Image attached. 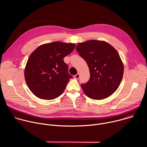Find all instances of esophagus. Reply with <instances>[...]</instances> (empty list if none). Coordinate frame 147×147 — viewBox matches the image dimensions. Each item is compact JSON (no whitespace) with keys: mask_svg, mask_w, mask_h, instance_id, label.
<instances>
[{"mask_svg":"<svg viewBox=\"0 0 147 147\" xmlns=\"http://www.w3.org/2000/svg\"><path fill=\"white\" fill-rule=\"evenodd\" d=\"M80 73H77L76 75L74 76V77H75V78H76V79H78V78H80Z\"/></svg>","mask_w":147,"mask_h":147,"instance_id":"esophagus-1","label":"esophagus"}]
</instances>
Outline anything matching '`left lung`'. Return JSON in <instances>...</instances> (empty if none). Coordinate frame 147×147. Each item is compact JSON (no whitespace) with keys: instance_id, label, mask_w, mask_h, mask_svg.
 Wrapping results in <instances>:
<instances>
[{"instance_id":"obj_1","label":"left lung","mask_w":147,"mask_h":147,"mask_svg":"<svg viewBox=\"0 0 147 147\" xmlns=\"http://www.w3.org/2000/svg\"><path fill=\"white\" fill-rule=\"evenodd\" d=\"M90 69L89 81L81 84L84 93L93 99H103L111 95L120 86L124 67L117 51L106 42L90 40L76 46Z\"/></svg>"}]
</instances>
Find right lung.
Instances as JSON below:
<instances>
[{
    "label": "right lung",
    "instance_id": "1",
    "mask_svg": "<svg viewBox=\"0 0 147 147\" xmlns=\"http://www.w3.org/2000/svg\"><path fill=\"white\" fill-rule=\"evenodd\" d=\"M75 46L74 44L53 42L39 46L31 54L24 77L28 88L36 96L51 100L63 92L73 77L63 59Z\"/></svg>",
    "mask_w": 147,
    "mask_h": 147
}]
</instances>
